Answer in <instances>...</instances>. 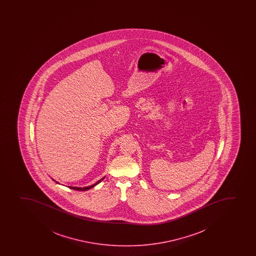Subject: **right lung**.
<instances>
[{"label":"right lung","instance_id":"add662e5","mask_svg":"<svg viewBox=\"0 0 256 256\" xmlns=\"http://www.w3.org/2000/svg\"><path fill=\"white\" fill-rule=\"evenodd\" d=\"M105 176H103L102 178H100V180H98V181H97V182H94V184H92V186H86V187H82H82H74V186H69V188H72V190H80V191L88 190H90V188H93V187H94V186H97V184H100V182H102V180H104V178H105ZM52 180H53V178H52ZM54 180V181H56V180ZM56 184H60L59 182H56Z\"/></svg>","mask_w":256,"mask_h":256}]
</instances>
